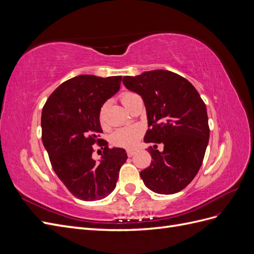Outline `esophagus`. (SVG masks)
Here are the masks:
<instances>
[{"instance_id":"34e87169","label":"esophagus","mask_w":254,"mask_h":254,"mask_svg":"<svg viewBox=\"0 0 254 254\" xmlns=\"http://www.w3.org/2000/svg\"><path fill=\"white\" fill-rule=\"evenodd\" d=\"M127 156L128 157H132L134 153H135V149H127Z\"/></svg>"}]
</instances>
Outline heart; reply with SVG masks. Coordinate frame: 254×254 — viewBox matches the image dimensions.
I'll return each mask as SVG.
<instances>
[{"mask_svg":"<svg viewBox=\"0 0 254 254\" xmlns=\"http://www.w3.org/2000/svg\"><path fill=\"white\" fill-rule=\"evenodd\" d=\"M136 94L133 92H124L121 95V101L125 107H128L130 101L132 97ZM109 104L105 103L98 112V122L102 128L106 129L108 128V122H107V110H108ZM143 133V128L140 126H127L122 127L118 130H115L111 137V142L115 146H120V147H132L133 145L140 139Z\"/></svg>","mask_w":254,"mask_h":254,"instance_id":"heart-1","label":"heart"}]
</instances>
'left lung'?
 <instances>
[{
  "label": "left lung",
  "instance_id": "1",
  "mask_svg": "<svg viewBox=\"0 0 254 254\" xmlns=\"http://www.w3.org/2000/svg\"><path fill=\"white\" fill-rule=\"evenodd\" d=\"M124 86L142 96L153 143L150 165L140 173L144 184L158 194L178 193L195 178L210 137L205 104L188 79L166 70L125 76ZM165 145L159 152L157 143Z\"/></svg>",
  "mask_w": 254,
  "mask_h": 254
}]
</instances>
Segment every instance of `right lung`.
I'll return each instance as SVG.
<instances>
[{"instance_id": "obj_1", "label": "right lung", "mask_w": 254, "mask_h": 254, "mask_svg": "<svg viewBox=\"0 0 254 254\" xmlns=\"http://www.w3.org/2000/svg\"><path fill=\"white\" fill-rule=\"evenodd\" d=\"M121 80L122 76H76L61 83L42 109V142L53 170L80 200L108 196L127 160L125 149L109 148L108 142L99 139V109L120 90ZM94 143L103 149L99 163L91 159Z\"/></svg>"}]
</instances>
